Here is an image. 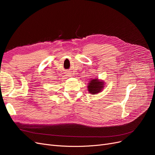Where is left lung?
Listing matches in <instances>:
<instances>
[{
    "label": "left lung",
    "mask_w": 155,
    "mask_h": 155,
    "mask_svg": "<svg viewBox=\"0 0 155 155\" xmlns=\"http://www.w3.org/2000/svg\"><path fill=\"white\" fill-rule=\"evenodd\" d=\"M104 88V83L100 81L98 79H92L91 82L88 83V91L92 94H96V93L101 92Z\"/></svg>",
    "instance_id": "8db88e82"
}]
</instances>
